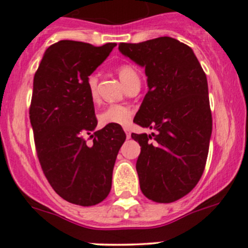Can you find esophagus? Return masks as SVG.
<instances>
[{"mask_svg": "<svg viewBox=\"0 0 248 248\" xmlns=\"http://www.w3.org/2000/svg\"><path fill=\"white\" fill-rule=\"evenodd\" d=\"M124 132H125V135H126L127 140H130V138H131V132H130L129 127H124Z\"/></svg>", "mask_w": 248, "mask_h": 248, "instance_id": "34e87169", "label": "esophagus"}]
</instances>
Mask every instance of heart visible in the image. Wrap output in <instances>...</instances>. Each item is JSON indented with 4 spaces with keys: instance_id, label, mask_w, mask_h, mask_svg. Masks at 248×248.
<instances>
[{
    "instance_id": "heart-1",
    "label": "heart",
    "mask_w": 248,
    "mask_h": 248,
    "mask_svg": "<svg viewBox=\"0 0 248 248\" xmlns=\"http://www.w3.org/2000/svg\"><path fill=\"white\" fill-rule=\"evenodd\" d=\"M117 72H118V76L124 84V86L132 80H135V79H140L136 68L134 66L127 65V63L119 66L117 68ZM97 74H91L87 78V90H89V94L92 100L97 99ZM130 119H131V111L123 105H119V104H112V105L108 106L98 116V121H99V124L102 126H106V125H121V126H124V125L129 124Z\"/></svg>"
}]
</instances>
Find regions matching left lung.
I'll use <instances>...</instances> for the list:
<instances>
[{"mask_svg":"<svg viewBox=\"0 0 248 248\" xmlns=\"http://www.w3.org/2000/svg\"><path fill=\"white\" fill-rule=\"evenodd\" d=\"M118 49L145 68L148 82L134 122L155 132L131 135L140 145V190L155 202H174L198 185L206 166L212 136L206 74L193 49L169 36Z\"/></svg>","mask_w":248,"mask_h":248,"instance_id":"left-lung-1","label":"left lung"}]
</instances>
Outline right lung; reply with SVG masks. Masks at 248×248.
<instances>
[{"instance_id": "obj_1", "label": "right lung", "mask_w": 248, "mask_h": 248, "mask_svg": "<svg viewBox=\"0 0 248 248\" xmlns=\"http://www.w3.org/2000/svg\"><path fill=\"white\" fill-rule=\"evenodd\" d=\"M116 44L94 47L61 40L45 52L34 76L29 118L44 174L55 193L71 203L102 202L112 185V171L125 136L119 125L97 127L87 78L105 61Z\"/></svg>"}]
</instances>
